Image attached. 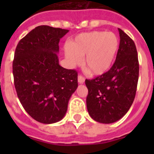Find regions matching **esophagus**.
<instances>
[{"label": "esophagus", "mask_w": 154, "mask_h": 154, "mask_svg": "<svg viewBox=\"0 0 154 154\" xmlns=\"http://www.w3.org/2000/svg\"><path fill=\"white\" fill-rule=\"evenodd\" d=\"M78 82L79 84H83L84 82H85V79H84V77H82V75H79L78 76Z\"/></svg>", "instance_id": "34e87169"}]
</instances>
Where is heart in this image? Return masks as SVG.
Instances as JSON below:
<instances>
[{
    "mask_svg": "<svg viewBox=\"0 0 154 154\" xmlns=\"http://www.w3.org/2000/svg\"><path fill=\"white\" fill-rule=\"evenodd\" d=\"M119 48L117 36L112 32L90 31L78 35L64 48L70 67L82 63L90 74L102 75L111 67Z\"/></svg>",
    "mask_w": 154,
    "mask_h": 154,
    "instance_id": "obj_1",
    "label": "heart"
}]
</instances>
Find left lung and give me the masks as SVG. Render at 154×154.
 <instances>
[{"label":"left lung","instance_id":"1","mask_svg":"<svg viewBox=\"0 0 154 154\" xmlns=\"http://www.w3.org/2000/svg\"><path fill=\"white\" fill-rule=\"evenodd\" d=\"M118 30L120 42L112 68L96 79L85 80L89 116L106 124L115 123L126 115L135 98L139 79L135 43L124 31Z\"/></svg>","mask_w":154,"mask_h":154}]
</instances>
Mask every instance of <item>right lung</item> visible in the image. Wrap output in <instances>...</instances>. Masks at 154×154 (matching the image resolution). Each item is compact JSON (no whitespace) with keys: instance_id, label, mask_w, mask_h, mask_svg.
I'll return each mask as SVG.
<instances>
[{"instance_id":"right-lung-1","label":"right lung","mask_w":154,"mask_h":154,"mask_svg":"<svg viewBox=\"0 0 154 154\" xmlns=\"http://www.w3.org/2000/svg\"><path fill=\"white\" fill-rule=\"evenodd\" d=\"M69 30L36 27L17 44L13 75L17 97L31 117L51 124L63 119L78 87V73L62 67L58 43Z\"/></svg>"}]
</instances>
